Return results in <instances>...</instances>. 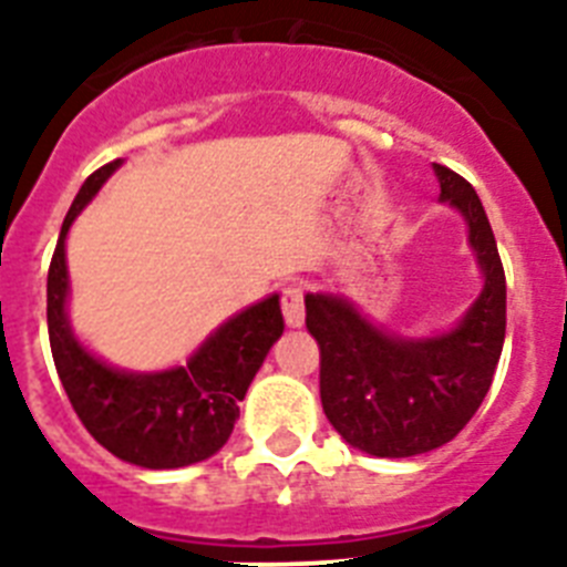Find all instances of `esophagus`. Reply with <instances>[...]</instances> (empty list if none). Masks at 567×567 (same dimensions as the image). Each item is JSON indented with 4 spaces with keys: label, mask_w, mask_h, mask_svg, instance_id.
I'll list each match as a JSON object with an SVG mask.
<instances>
[{
    "label": "esophagus",
    "mask_w": 567,
    "mask_h": 567,
    "mask_svg": "<svg viewBox=\"0 0 567 567\" xmlns=\"http://www.w3.org/2000/svg\"><path fill=\"white\" fill-rule=\"evenodd\" d=\"M282 313L288 328H299L306 322V302H302V285H288L282 293Z\"/></svg>",
    "instance_id": "34e87169"
}]
</instances>
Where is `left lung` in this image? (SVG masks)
I'll return each mask as SVG.
<instances>
[{"label":"left lung","instance_id":"obj_1","mask_svg":"<svg viewBox=\"0 0 567 567\" xmlns=\"http://www.w3.org/2000/svg\"><path fill=\"white\" fill-rule=\"evenodd\" d=\"M441 195L467 227L482 291L444 331H389L340 291L306 293L320 342V398L340 437L378 458H412L453 441L489 392L504 346L507 285L496 236L467 181L432 164Z\"/></svg>","mask_w":567,"mask_h":567}]
</instances>
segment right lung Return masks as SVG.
<instances>
[{
    "mask_svg": "<svg viewBox=\"0 0 567 567\" xmlns=\"http://www.w3.org/2000/svg\"><path fill=\"white\" fill-rule=\"evenodd\" d=\"M123 158L85 178L60 230L49 268V340L56 374L83 426L112 455L144 470H178L207 461L227 444L239 401L265 363L285 320L279 293L227 317L187 363L135 372L94 354L71 328L65 239L74 218L94 202Z\"/></svg>",
    "mask_w": 567,
    "mask_h": 567,
    "instance_id": "right-lung-1",
    "label": "right lung"
}]
</instances>
